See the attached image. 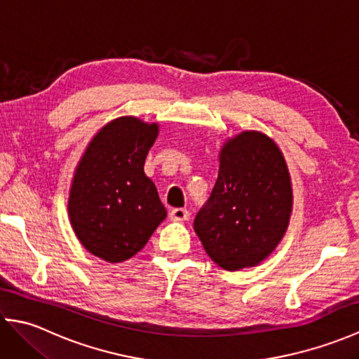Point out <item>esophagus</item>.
<instances>
[{
	"label": "esophagus",
	"mask_w": 359,
	"mask_h": 359,
	"mask_svg": "<svg viewBox=\"0 0 359 359\" xmlns=\"http://www.w3.org/2000/svg\"><path fill=\"white\" fill-rule=\"evenodd\" d=\"M170 217L172 220H188L189 219V211L185 208H174L170 212Z\"/></svg>",
	"instance_id": "34e87169"
}]
</instances>
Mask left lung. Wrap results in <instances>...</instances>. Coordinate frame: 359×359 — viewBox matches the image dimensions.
Wrapping results in <instances>:
<instances>
[{"label": "left lung", "instance_id": "left-lung-1", "mask_svg": "<svg viewBox=\"0 0 359 359\" xmlns=\"http://www.w3.org/2000/svg\"><path fill=\"white\" fill-rule=\"evenodd\" d=\"M219 162L216 185L197 212L194 231L212 262L238 271L261 264L284 238L292 180L278 144L257 131L228 140Z\"/></svg>", "mask_w": 359, "mask_h": 359}]
</instances>
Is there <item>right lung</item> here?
Listing matches in <instances>:
<instances>
[{
  "instance_id": "right-lung-1",
  "label": "right lung",
  "mask_w": 359,
  "mask_h": 359,
  "mask_svg": "<svg viewBox=\"0 0 359 359\" xmlns=\"http://www.w3.org/2000/svg\"><path fill=\"white\" fill-rule=\"evenodd\" d=\"M157 134V123L112 120L75 168L67 202L71 225L81 245L106 262L139 253L166 217L157 188L143 171Z\"/></svg>"
}]
</instances>
